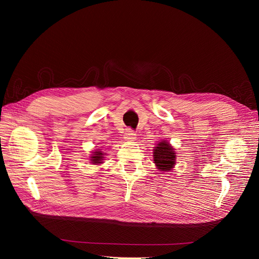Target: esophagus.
I'll return each mask as SVG.
<instances>
[{
	"label": "esophagus",
	"mask_w": 259,
	"mask_h": 259,
	"mask_svg": "<svg viewBox=\"0 0 259 259\" xmlns=\"http://www.w3.org/2000/svg\"><path fill=\"white\" fill-rule=\"evenodd\" d=\"M125 137V139L127 140V142H134V140L136 139V134H135V132L134 131H131V130H127L126 131V133H125V135H124Z\"/></svg>",
	"instance_id": "esophagus-1"
}]
</instances>
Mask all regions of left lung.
<instances>
[{
	"label": "left lung",
	"instance_id": "8db88e82",
	"mask_svg": "<svg viewBox=\"0 0 259 259\" xmlns=\"http://www.w3.org/2000/svg\"><path fill=\"white\" fill-rule=\"evenodd\" d=\"M153 161L160 170L168 171L174 167L176 162L175 150L166 140H162L153 149Z\"/></svg>",
	"mask_w": 259,
	"mask_h": 259
}]
</instances>
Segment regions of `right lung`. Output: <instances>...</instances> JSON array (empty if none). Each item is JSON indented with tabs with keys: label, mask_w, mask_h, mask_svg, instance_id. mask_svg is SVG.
Returning <instances> with one entry per match:
<instances>
[{
	"label": "right lung",
	"mask_w": 259,
	"mask_h": 259,
	"mask_svg": "<svg viewBox=\"0 0 259 259\" xmlns=\"http://www.w3.org/2000/svg\"><path fill=\"white\" fill-rule=\"evenodd\" d=\"M104 152H101L100 150H95L93 152L91 156V161L93 164H101L104 160Z\"/></svg>",
	"instance_id": "add662e5"
}]
</instances>
